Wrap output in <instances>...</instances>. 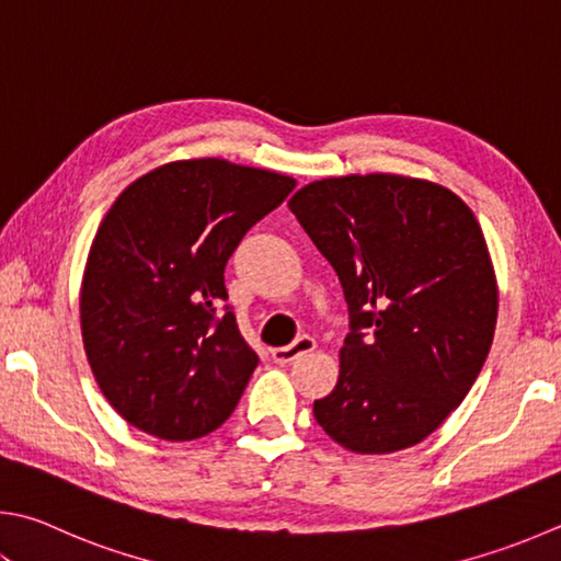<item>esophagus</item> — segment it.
Segmentation results:
<instances>
[{"label":"esophagus","instance_id":"34e87169","mask_svg":"<svg viewBox=\"0 0 561 561\" xmlns=\"http://www.w3.org/2000/svg\"><path fill=\"white\" fill-rule=\"evenodd\" d=\"M311 351H316V341L311 339V335H301V339H297L289 345H284V348H274L272 360L279 363V365H287V363L297 360V358H301V355H307Z\"/></svg>","mask_w":561,"mask_h":561}]
</instances>
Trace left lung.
<instances>
[{"label": "left lung", "instance_id": "8db88e82", "mask_svg": "<svg viewBox=\"0 0 561 561\" xmlns=\"http://www.w3.org/2000/svg\"><path fill=\"white\" fill-rule=\"evenodd\" d=\"M289 210L351 313L316 422L355 454L424 442L463 402L495 333V272L471 208L424 179L351 174L299 188Z\"/></svg>", "mask_w": 561, "mask_h": 561}]
</instances>
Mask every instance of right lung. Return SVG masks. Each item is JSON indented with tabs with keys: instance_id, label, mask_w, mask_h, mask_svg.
<instances>
[{
	"instance_id": "right-lung-1",
	"label": "right lung",
	"mask_w": 561,
	"mask_h": 561,
	"mask_svg": "<svg viewBox=\"0 0 561 561\" xmlns=\"http://www.w3.org/2000/svg\"><path fill=\"white\" fill-rule=\"evenodd\" d=\"M294 186L277 171L186 159L139 176L112 203L88 254L80 329L122 420L188 442L236 410L260 358L222 304V274Z\"/></svg>"
}]
</instances>
